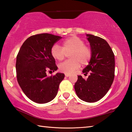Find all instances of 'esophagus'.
I'll list each match as a JSON object with an SVG mask.
<instances>
[{
    "mask_svg": "<svg viewBox=\"0 0 132 132\" xmlns=\"http://www.w3.org/2000/svg\"><path fill=\"white\" fill-rule=\"evenodd\" d=\"M65 76L67 77H68L70 76V74H69V73H65Z\"/></svg>",
    "mask_w": 132,
    "mask_h": 132,
    "instance_id": "34e87169",
    "label": "esophagus"
}]
</instances>
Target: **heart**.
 Listing matches in <instances>:
<instances>
[{
  "mask_svg": "<svg viewBox=\"0 0 132 132\" xmlns=\"http://www.w3.org/2000/svg\"><path fill=\"white\" fill-rule=\"evenodd\" d=\"M69 53L70 60H67L59 65V70L65 73L74 72L80 66L89 63L91 59L92 52L89 46L85 45L83 39L77 36H72L63 41L62 47L54 44L51 48L50 53L53 59L62 61Z\"/></svg>",
  "mask_w": 132,
  "mask_h": 132,
  "instance_id": "obj_1",
  "label": "heart"
}]
</instances>
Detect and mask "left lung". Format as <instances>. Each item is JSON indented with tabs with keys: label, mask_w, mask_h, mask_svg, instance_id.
Here are the masks:
<instances>
[{
	"label": "left lung",
	"mask_w": 132,
	"mask_h": 132,
	"mask_svg": "<svg viewBox=\"0 0 132 132\" xmlns=\"http://www.w3.org/2000/svg\"><path fill=\"white\" fill-rule=\"evenodd\" d=\"M92 52L89 64L83 70L86 80L78 76L75 90L82 100L93 103L104 96L111 86L115 76V57L111 48L104 39L87 34Z\"/></svg>",
	"instance_id": "8db88e82"
}]
</instances>
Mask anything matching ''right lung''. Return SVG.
<instances>
[{
  "label": "right lung",
  "instance_id": "obj_1",
  "mask_svg": "<svg viewBox=\"0 0 132 132\" xmlns=\"http://www.w3.org/2000/svg\"><path fill=\"white\" fill-rule=\"evenodd\" d=\"M62 37L40 34L29 37L17 55L15 68L18 84L24 94L34 102L44 104L56 96L62 73L47 77L46 71L57 70L51 48Z\"/></svg>",
  "mask_w": 132,
  "mask_h": 132
}]
</instances>
